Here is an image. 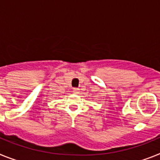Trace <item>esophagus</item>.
Here are the masks:
<instances>
[{
    "label": "esophagus",
    "instance_id": "34e87169",
    "mask_svg": "<svg viewBox=\"0 0 160 160\" xmlns=\"http://www.w3.org/2000/svg\"><path fill=\"white\" fill-rule=\"evenodd\" d=\"M73 92H74V94H78L80 92V89L77 88H73Z\"/></svg>",
    "mask_w": 160,
    "mask_h": 160
}]
</instances>
